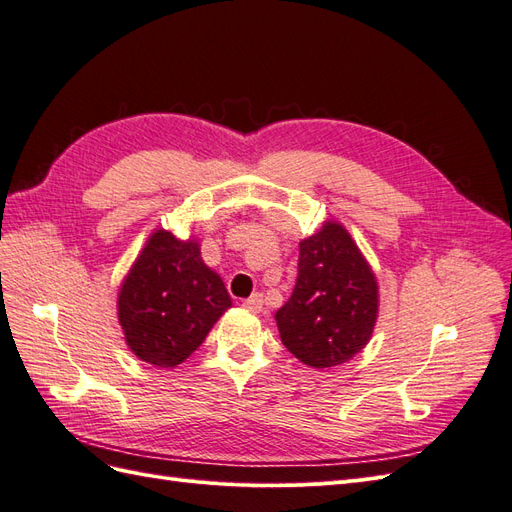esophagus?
<instances>
[{"mask_svg": "<svg viewBox=\"0 0 512 512\" xmlns=\"http://www.w3.org/2000/svg\"><path fill=\"white\" fill-rule=\"evenodd\" d=\"M262 305H265V301H262V294H260V292L252 294L250 299H245V301H243V307H245V309H250V312H254V314L262 312Z\"/></svg>", "mask_w": 512, "mask_h": 512, "instance_id": "1", "label": "esophagus"}]
</instances>
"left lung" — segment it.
Returning a JSON list of instances; mask_svg holds the SVG:
<instances>
[{
    "mask_svg": "<svg viewBox=\"0 0 512 512\" xmlns=\"http://www.w3.org/2000/svg\"><path fill=\"white\" fill-rule=\"evenodd\" d=\"M378 280L350 232L327 220L299 243L292 297L277 309L282 344L314 369H331L359 354L378 320Z\"/></svg>",
    "mask_w": 512,
    "mask_h": 512,
    "instance_id": "1",
    "label": "left lung"
}]
</instances>
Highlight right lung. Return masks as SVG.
Listing matches in <instances>:
<instances>
[{"label": "right lung", "instance_id": "right-lung-1", "mask_svg": "<svg viewBox=\"0 0 512 512\" xmlns=\"http://www.w3.org/2000/svg\"><path fill=\"white\" fill-rule=\"evenodd\" d=\"M232 305L222 277L200 258V243L153 230L117 297V318L136 359L173 369L205 342Z\"/></svg>", "mask_w": 512, "mask_h": 512}]
</instances>
